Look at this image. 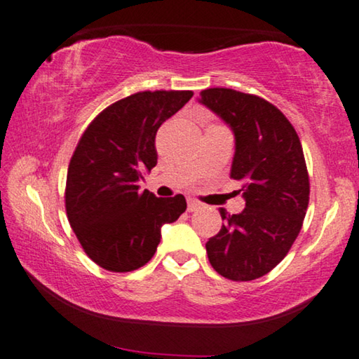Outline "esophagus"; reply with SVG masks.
Wrapping results in <instances>:
<instances>
[{
    "mask_svg": "<svg viewBox=\"0 0 359 359\" xmlns=\"http://www.w3.org/2000/svg\"><path fill=\"white\" fill-rule=\"evenodd\" d=\"M201 207V204L197 201H194V199H188V210L189 212H194V210H197Z\"/></svg>",
    "mask_w": 359,
    "mask_h": 359,
    "instance_id": "34e87169",
    "label": "esophagus"
}]
</instances>
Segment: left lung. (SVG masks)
Instances as JSON below:
<instances>
[{
  "label": "left lung",
  "instance_id": "left-lung-1",
  "mask_svg": "<svg viewBox=\"0 0 359 359\" xmlns=\"http://www.w3.org/2000/svg\"><path fill=\"white\" fill-rule=\"evenodd\" d=\"M235 136L230 178L246 202L205 244L222 277L248 282L269 273L294 243L309 202V178L299 137L278 108L233 89H207L197 98Z\"/></svg>",
  "mask_w": 359,
  "mask_h": 359
}]
</instances>
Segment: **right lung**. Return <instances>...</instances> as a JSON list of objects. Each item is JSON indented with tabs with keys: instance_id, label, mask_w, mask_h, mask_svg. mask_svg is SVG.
I'll return each instance as SVG.
<instances>
[{
	"instance_id": "add662e5",
	"label": "right lung",
	"mask_w": 359,
	"mask_h": 359,
	"mask_svg": "<svg viewBox=\"0 0 359 359\" xmlns=\"http://www.w3.org/2000/svg\"><path fill=\"white\" fill-rule=\"evenodd\" d=\"M191 90L139 92L113 103L82 134L66 178V212L87 256L111 272H131L154 257L162 226L186 210L183 194L139 189L157 165L155 134Z\"/></svg>"
}]
</instances>
